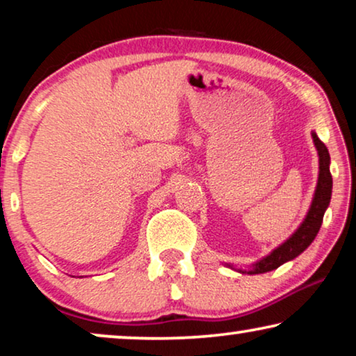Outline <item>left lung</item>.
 I'll return each instance as SVG.
<instances>
[{
	"mask_svg": "<svg viewBox=\"0 0 356 356\" xmlns=\"http://www.w3.org/2000/svg\"><path fill=\"white\" fill-rule=\"evenodd\" d=\"M313 136V143L316 145V150H318L319 155V175H318V184H316V191L313 196V201H311L309 211L306 213L305 220L301 222V225L296 228V232L291 235L289 240L282 243L279 248H275L270 254L262 257L254 264L251 266V269L238 272L241 274H264V272H270L280 267L285 262L295 259L296 256H300L306 248H308L311 243L314 241L316 235H318L321 223H323L324 212L325 209L329 207L330 196H332V175H330V155L329 150L325 147L323 140L318 138V134L311 133ZM227 267L236 270L235 267L227 264Z\"/></svg>",
	"mask_w": 356,
	"mask_h": 356,
	"instance_id": "8db88e82",
	"label": "left lung"
}]
</instances>
